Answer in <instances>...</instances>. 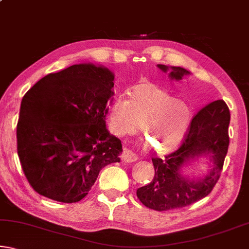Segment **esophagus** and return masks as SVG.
Masks as SVG:
<instances>
[{
	"mask_svg": "<svg viewBox=\"0 0 249 249\" xmlns=\"http://www.w3.org/2000/svg\"><path fill=\"white\" fill-rule=\"evenodd\" d=\"M123 159L126 162H134L137 160V155L135 154L133 150H130L128 148H124L123 149Z\"/></svg>",
	"mask_w": 249,
	"mask_h": 249,
	"instance_id": "34e87169",
	"label": "esophagus"
}]
</instances>
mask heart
Listing matches in <instances>:
<instances>
[{"instance_id": "obj_1", "label": "heart", "mask_w": 249, "mask_h": 249, "mask_svg": "<svg viewBox=\"0 0 249 249\" xmlns=\"http://www.w3.org/2000/svg\"><path fill=\"white\" fill-rule=\"evenodd\" d=\"M130 100L117 96L109 107L108 125L117 136L136 133L145 124L146 137L156 153L165 154L182 140L191 120L188 104L153 82H142L129 91Z\"/></svg>"}]
</instances>
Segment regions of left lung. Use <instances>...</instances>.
<instances>
[{"label": "left lung", "instance_id": "left-lung-1", "mask_svg": "<svg viewBox=\"0 0 249 249\" xmlns=\"http://www.w3.org/2000/svg\"><path fill=\"white\" fill-rule=\"evenodd\" d=\"M167 72L168 67L158 65ZM187 71L171 67V79L181 80ZM230 108L223 100L213 101L202 107L190 122L180 147L165 158H151L155 176L151 182L137 190V197L147 208L169 211L188 206L203 199L220 179L230 145ZM202 154L213 158L214 167L204 178L189 180L180 176L179 169L189 160Z\"/></svg>", "mask_w": 249, "mask_h": 249}]
</instances>
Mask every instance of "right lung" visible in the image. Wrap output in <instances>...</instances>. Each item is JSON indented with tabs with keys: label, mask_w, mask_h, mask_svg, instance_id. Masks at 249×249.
<instances>
[{
	"label": "right lung",
	"mask_w": 249,
	"mask_h": 249,
	"mask_svg": "<svg viewBox=\"0 0 249 249\" xmlns=\"http://www.w3.org/2000/svg\"><path fill=\"white\" fill-rule=\"evenodd\" d=\"M114 75L91 64L40 79L23 96L16 127L24 175L38 195L82 200L102 168L120 162L122 142L105 127Z\"/></svg>",
	"instance_id": "obj_1"
}]
</instances>
